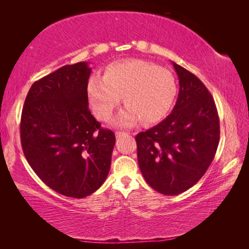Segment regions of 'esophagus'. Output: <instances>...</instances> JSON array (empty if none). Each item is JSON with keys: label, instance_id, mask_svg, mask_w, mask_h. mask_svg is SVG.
Returning a JSON list of instances; mask_svg holds the SVG:
<instances>
[{"label": "esophagus", "instance_id": "1", "mask_svg": "<svg viewBox=\"0 0 249 249\" xmlns=\"http://www.w3.org/2000/svg\"><path fill=\"white\" fill-rule=\"evenodd\" d=\"M126 135H127V134L124 133V131H116V133H115V137H116V138H121V137H125Z\"/></svg>", "mask_w": 249, "mask_h": 249}]
</instances>
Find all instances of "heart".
Returning a JSON list of instances; mask_svg holds the SVG:
<instances>
[{
  "label": "heart",
  "instance_id": "1",
  "mask_svg": "<svg viewBox=\"0 0 249 249\" xmlns=\"http://www.w3.org/2000/svg\"><path fill=\"white\" fill-rule=\"evenodd\" d=\"M88 93L94 114L107 121L122 103L127 109L115 119L121 127L137 122L152 124L162 120L172 108L178 87L172 73L143 60L113 63L105 70L104 77L89 80Z\"/></svg>",
  "mask_w": 249,
  "mask_h": 249
}]
</instances>
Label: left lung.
Masks as SVG:
<instances>
[{
    "label": "left lung",
    "mask_w": 249,
    "mask_h": 249,
    "mask_svg": "<svg viewBox=\"0 0 249 249\" xmlns=\"http://www.w3.org/2000/svg\"><path fill=\"white\" fill-rule=\"evenodd\" d=\"M179 91L172 112L136 136L142 176L156 192L178 195L197 183L219 143V118L212 95L194 73L173 63Z\"/></svg>",
    "instance_id": "left-lung-1"
}]
</instances>
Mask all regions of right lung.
I'll return each instance as SVG.
<instances>
[{
	"instance_id": "add662e5",
	"label": "right lung",
	"mask_w": 249,
	"mask_h": 249,
	"mask_svg": "<svg viewBox=\"0 0 249 249\" xmlns=\"http://www.w3.org/2000/svg\"><path fill=\"white\" fill-rule=\"evenodd\" d=\"M91 68L65 65L35 81L21 113L24 156L47 186L72 198H84L107 178L115 143L112 130L100 127L89 110Z\"/></svg>"
}]
</instances>
